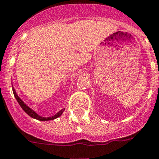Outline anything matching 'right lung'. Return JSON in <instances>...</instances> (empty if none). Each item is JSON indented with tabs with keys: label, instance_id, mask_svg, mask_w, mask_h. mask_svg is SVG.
I'll return each mask as SVG.
<instances>
[{
	"label": "right lung",
	"instance_id": "obj_1",
	"mask_svg": "<svg viewBox=\"0 0 159 159\" xmlns=\"http://www.w3.org/2000/svg\"><path fill=\"white\" fill-rule=\"evenodd\" d=\"M13 94H14V97L16 98V101L18 102L19 105H20V107H21V108L24 110L25 112L28 114V115H30V117H32L33 118H35V119L40 120V121H49V120H53V119H55V118L60 117V116L61 115V114L63 113V111L65 110V109H62V110H60L58 113H57L55 115L52 116V117H49V118H43V117H41V116L38 115V114H36L34 110H31V109H30L29 106H26V105L24 103V102H23V101H22L21 99H20V98L17 96V94H16V91H15V89H13Z\"/></svg>",
	"mask_w": 159,
	"mask_h": 159
}]
</instances>
